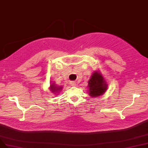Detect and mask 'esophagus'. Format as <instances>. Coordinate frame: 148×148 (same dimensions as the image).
Listing matches in <instances>:
<instances>
[{
  "instance_id": "esophagus-1",
  "label": "esophagus",
  "mask_w": 148,
  "mask_h": 148,
  "mask_svg": "<svg viewBox=\"0 0 148 148\" xmlns=\"http://www.w3.org/2000/svg\"><path fill=\"white\" fill-rule=\"evenodd\" d=\"M71 85H72V86H76V85H77V84H76V83L75 82H71Z\"/></svg>"
}]
</instances>
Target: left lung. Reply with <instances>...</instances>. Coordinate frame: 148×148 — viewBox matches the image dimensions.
Returning <instances> with one entry per match:
<instances>
[{
  "mask_svg": "<svg viewBox=\"0 0 148 148\" xmlns=\"http://www.w3.org/2000/svg\"><path fill=\"white\" fill-rule=\"evenodd\" d=\"M88 83L89 95L91 97L102 95L107 89L106 82L99 71H95L92 74Z\"/></svg>",
  "mask_w": 148,
  "mask_h": 148,
  "instance_id": "8db88e82",
  "label": "left lung"
}]
</instances>
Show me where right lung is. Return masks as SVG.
Wrapping results in <instances>:
<instances>
[{
  "mask_svg": "<svg viewBox=\"0 0 148 148\" xmlns=\"http://www.w3.org/2000/svg\"><path fill=\"white\" fill-rule=\"evenodd\" d=\"M62 89V86H57L55 83H52L51 85L50 86V90L51 91L54 92V94H57V92H60Z\"/></svg>",
  "mask_w": 148,
  "mask_h": 148,
  "instance_id": "add662e5",
  "label": "right lung"
}]
</instances>
